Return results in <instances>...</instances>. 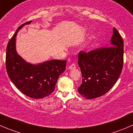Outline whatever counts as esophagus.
Here are the masks:
<instances>
[{
  "label": "esophagus",
  "mask_w": 133,
  "mask_h": 133,
  "mask_svg": "<svg viewBox=\"0 0 133 133\" xmlns=\"http://www.w3.org/2000/svg\"><path fill=\"white\" fill-rule=\"evenodd\" d=\"M75 68H76V65H75V64H72L71 65H70L69 66V69H70V70L74 69Z\"/></svg>",
  "instance_id": "34e87169"
}]
</instances>
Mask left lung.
<instances>
[{
    "label": "left lung",
    "mask_w": 133,
    "mask_h": 133,
    "mask_svg": "<svg viewBox=\"0 0 133 133\" xmlns=\"http://www.w3.org/2000/svg\"><path fill=\"white\" fill-rule=\"evenodd\" d=\"M111 46L78 53V64L82 83L79 93L87 99L100 97L116 84L124 64V42L116 28H113Z\"/></svg>",
    "instance_id": "left-lung-1"
}]
</instances>
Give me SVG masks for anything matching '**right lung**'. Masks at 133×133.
Segmentation results:
<instances>
[{"label": "right lung", "mask_w": 133, "mask_h": 133, "mask_svg": "<svg viewBox=\"0 0 133 133\" xmlns=\"http://www.w3.org/2000/svg\"><path fill=\"white\" fill-rule=\"evenodd\" d=\"M20 25L6 48V67L9 78L14 85L26 96L32 98H43L55 90L59 76L65 71L66 60H51L32 64L24 60L16 50L17 33L24 25Z\"/></svg>", "instance_id": "obj_1"}]
</instances>
